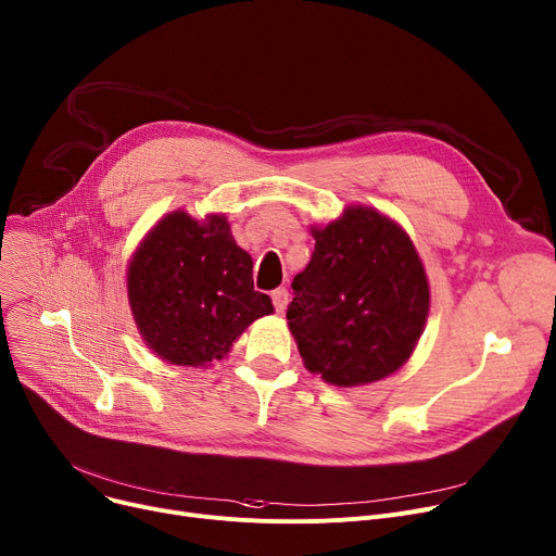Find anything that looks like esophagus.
<instances>
[{
  "label": "esophagus",
  "mask_w": 556,
  "mask_h": 556,
  "mask_svg": "<svg viewBox=\"0 0 556 556\" xmlns=\"http://www.w3.org/2000/svg\"><path fill=\"white\" fill-rule=\"evenodd\" d=\"M273 304H275V311H277V313H283V311H286V306H288V290H286V288L273 290Z\"/></svg>",
  "instance_id": "esophagus-1"
}]
</instances>
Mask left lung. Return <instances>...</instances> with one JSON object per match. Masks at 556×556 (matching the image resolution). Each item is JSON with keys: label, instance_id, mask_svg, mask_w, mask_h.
Instances as JSON below:
<instances>
[{"label": "left lung", "instance_id": "obj_1", "mask_svg": "<svg viewBox=\"0 0 556 556\" xmlns=\"http://www.w3.org/2000/svg\"><path fill=\"white\" fill-rule=\"evenodd\" d=\"M313 237L286 313L306 368L336 387L395 374L429 315V281L409 235L378 210L351 205Z\"/></svg>", "mask_w": 556, "mask_h": 556}]
</instances>
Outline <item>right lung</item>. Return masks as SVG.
I'll list each match as a JSON object with an SVG mask.
<instances>
[{"label": "right lung", "instance_id": "add662e5", "mask_svg": "<svg viewBox=\"0 0 556 556\" xmlns=\"http://www.w3.org/2000/svg\"><path fill=\"white\" fill-rule=\"evenodd\" d=\"M127 298L144 344L178 366H207L228 355L241 332L270 315L254 290L252 256L237 245L224 214L205 220L176 210L134 252Z\"/></svg>", "mask_w": 556, "mask_h": 556}]
</instances>
